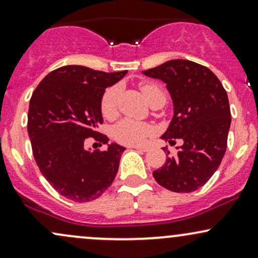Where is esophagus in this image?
<instances>
[{"label": "esophagus", "instance_id": "1", "mask_svg": "<svg viewBox=\"0 0 258 258\" xmlns=\"http://www.w3.org/2000/svg\"><path fill=\"white\" fill-rule=\"evenodd\" d=\"M130 148H133V149H137V150H140V151H144V152H146L149 150V148L148 146H139V145H133V146H130Z\"/></svg>", "mask_w": 258, "mask_h": 258}]
</instances>
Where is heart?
Returning a JSON list of instances; mask_svg holds the SVG:
<instances>
[{
    "label": "heart",
    "instance_id": "heart-1",
    "mask_svg": "<svg viewBox=\"0 0 258 258\" xmlns=\"http://www.w3.org/2000/svg\"><path fill=\"white\" fill-rule=\"evenodd\" d=\"M140 91L143 92L144 97L149 103L154 102L155 99H162L166 102V93L161 85L154 84V82H145L140 85ZM119 97V88L117 86L109 87L102 96L101 101V110L104 117H113L117 112ZM151 133L150 125L141 121H135L132 119H124L119 121L114 126L113 134L119 143L125 144V145H139L145 140Z\"/></svg>",
    "mask_w": 258,
    "mask_h": 258
}]
</instances>
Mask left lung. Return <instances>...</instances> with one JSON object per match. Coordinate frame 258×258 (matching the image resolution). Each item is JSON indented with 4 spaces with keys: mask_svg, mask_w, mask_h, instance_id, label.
I'll list each match as a JSON object with an SVG mask.
<instances>
[{
    "mask_svg": "<svg viewBox=\"0 0 258 258\" xmlns=\"http://www.w3.org/2000/svg\"><path fill=\"white\" fill-rule=\"evenodd\" d=\"M143 74L165 82L173 102V117L161 139L171 145L183 140L176 156L154 171V178L172 192L197 190L225 155L231 124L226 91L209 69L189 60H170Z\"/></svg>",
    "mask_w": 258,
    "mask_h": 258,
    "instance_id": "1",
    "label": "left lung"
}]
</instances>
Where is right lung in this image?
I'll return each instance as SVG.
<instances>
[{
    "instance_id": "1",
    "label": "right lung",
    "mask_w": 258,
    "mask_h": 258,
    "mask_svg": "<svg viewBox=\"0 0 258 258\" xmlns=\"http://www.w3.org/2000/svg\"><path fill=\"white\" fill-rule=\"evenodd\" d=\"M128 71L103 73L68 65L46 75L29 102L28 134L41 174L55 190L79 203L98 198L112 184L125 148H85L87 138L107 144L96 128L103 123L101 101Z\"/></svg>"
}]
</instances>
